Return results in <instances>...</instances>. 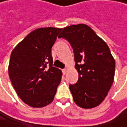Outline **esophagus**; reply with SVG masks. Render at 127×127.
I'll use <instances>...</instances> for the list:
<instances>
[{
  "label": "esophagus",
  "mask_w": 127,
  "mask_h": 127,
  "mask_svg": "<svg viewBox=\"0 0 127 127\" xmlns=\"http://www.w3.org/2000/svg\"><path fill=\"white\" fill-rule=\"evenodd\" d=\"M62 71H63V74L65 75V74H66V72H67V69H66V68H64V69L62 70Z\"/></svg>",
  "instance_id": "34e87169"
}]
</instances>
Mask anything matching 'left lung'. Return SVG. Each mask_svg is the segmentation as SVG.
Returning <instances> with one entry per match:
<instances>
[{
    "label": "left lung",
    "mask_w": 127,
    "mask_h": 127,
    "mask_svg": "<svg viewBox=\"0 0 127 127\" xmlns=\"http://www.w3.org/2000/svg\"><path fill=\"white\" fill-rule=\"evenodd\" d=\"M69 42L79 74L76 84L69 89L75 103L82 108L100 104L113 82L115 60L108 45L84 24L64 28L59 36Z\"/></svg>",
    "instance_id": "8db88e82"
}]
</instances>
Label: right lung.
Masks as SVG:
<instances>
[{
	"instance_id": "obj_1",
	"label": "right lung",
	"mask_w": 127,
	"mask_h": 127,
	"mask_svg": "<svg viewBox=\"0 0 127 127\" xmlns=\"http://www.w3.org/2000/svg\"><path fill=\"white\" fill-rule=\"evenodd\" d=\"M62 29L44 27L30 32L12 50L8 74L17 95L33 108L54 99L62 71L53 66L51 48Z\"/></svg>"
}]
</instances>
